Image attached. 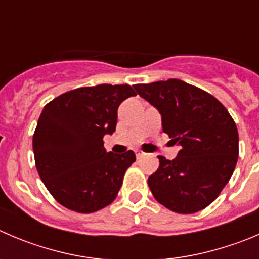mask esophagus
<instances>
[{"instance_id":"1","label":"esophagus","mask_w":259,"mask_h":259,"mask_svg":"<svg viewBox=\"0 0 259 259\" xmlns=\"http://www.w3.org/2000/svg\"><path fill=\"white\" fill-rule=\"evenodd\" d=\"M145 155L144 151H141V150H136V156L137 159H140V157H142Z\"/></svg>"}]
</instances>
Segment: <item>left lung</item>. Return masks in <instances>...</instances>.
Listing matches in <instances>:
<instances>
[{
    "instance_id": "8db88e82",
    "label": "left lung",
    "mask_w": 259,
    "mask_h": 259,
    "mask_svg": "<svg viewBox=\"0 0 259 259\" xmlns=\"http://www.w3.org/2000/svg\"><path fill=\"white\" fill-rule=\"evenodd\" d=\"M140 97L157 108L162 131L181 145L178 156H157L150 191L177 213H194L211 205L230 181L239 155L238 128L230 113L207 91L177 78L137 83Z\"/></svg>"
}]
</instances>
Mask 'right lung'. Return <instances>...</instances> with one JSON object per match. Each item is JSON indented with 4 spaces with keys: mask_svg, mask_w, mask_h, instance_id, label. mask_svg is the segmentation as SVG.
<instances>
[{
    "mask_svg": "<svg viewBox=\"0 0 259 259\" xmlns=\"http://www.w3.org/2000/svg\"><path fill=\"white\" fill-rule=\"evenodd\" d=\"M134 95L130 85L102 83L63 93L43 108L33 135L35 166L63 207L93 213L115 199L136 155L107 152L103 137L115 131L118 107Z\"/></svg>",
    "mask_w": 259,
    "mask_h": 259,
    "instance_id": "1",
    "label": "right lung"
}]
</instances>
